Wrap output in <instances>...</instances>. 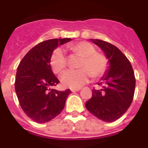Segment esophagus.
Returning <instances> with one entry per match:
<instances>
[{"label":"esophagus","mask_w":148,"mask_h":148,"mask_svg":"<svg viewBox=\"0 0 148 148\" xmlns=\"http://www.w3.org/2000/svg\"><path fill=\"white\" fill-rule=\"evenodd\" d=\"M81 88H71V90L72 92H76V91H79V90H81Z\"/></svg>","instance_id":"obj_1"}]
</instances>
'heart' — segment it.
Masks as SVG:
<instances>
[{"instance_id":"obj_1","label":"heart","mask_w":148,"mask_h":148,"mask_svg":"<svg viewBox=\"0 0 148 148\" xmlns=\"http://www.w3.org/2000/svg\"><path fill=\"white\" fill-rule=\"evenodd\" d=\"M67 50L73 54L81 57L77 70H69L60 77L64 87L78 88L90 78H99L105 74L108 68V60L104 54L97 52L95 47L88 41H81L68 45ZM51 69L55 74H60L67 67V58L60 48H56L50 58Z\"/></svg>"}]
</instances>
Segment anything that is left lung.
Wrapping results in <instances>:
<instances>
[{
  "instance_id": "8db88e82",
  "label": "left lung",
  "mask_w": 148,
  "mask_h": 148,
  "mask_svg": "<svg viewBox=\"0 0 148 148\" xmlns=\"http://www.w3.org/2000/svg\"><path fill=\"white\" fill-rule=\"evenodd\" d=\"M101 47L109 60V69L98 85L93 89L92 97L86 108L94 116L106 122L121 117L131 106L135 90V77L131 63L116 46L104 40L91 39Z\"/></svg>"
}]
</instances>
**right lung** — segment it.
Segmentation results:
<instances>
[{
	"label": "right lung",
	"instance_id": "obj_1",
	"mask_svg": "<svg viewBox=\"0 0 148 148\" xmlns=\"http://www.w3.org/2000/svg\"><path fill=\"white\" fill-rule=\"evenodd\" d=\"M70 40L71 38H56L39 43L26 53L17 67L15 90L20 105L27 116L37 123H46L57 117L71 92L70 89H51L60 81L50 65L53 50Z\"/></svg>",
	"mask_w": 148,
	"mask_h": 148
}]
</instances>
